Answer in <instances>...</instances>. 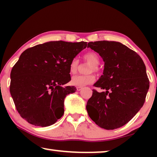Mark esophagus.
<instances>
[{"label":"esophagus","instance_id":"obj_1","mask_svg":"<svg viewBox=\"0 0 157 157\" xmlns=\"http://www.w3.org/2000/svg\"><path fill=\"white\" fill-rule=\"evenodd\" d=\"M82 89V87H79V86L77 87V91H81Z\"/></svg>","mask_w":157,"mask_h":157}]
</instances>
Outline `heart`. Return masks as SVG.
I'll return each mask as SVG.
<instances>
[{
    "label": "heart",
    "instance_id": "heart-1",
    "mask_svg": "<svg viewBox=\"0 0 157 157\" xmlns=\"http://www.w3.org/2000/svg\"><path fill=\"white\" fill-rule=\"evenodd\" d=\"M83 60L85 62L90 64V66L87 70V73H97L99 71L98 65L100 63V57L96 52L90 51L86 52L83 55ZM79 67V61L74 58L69 65V71L71 74H75L78 72ZM95 76L93 74H87V75H78L73 76L71 80V83L73 86L83 87L86 85L91 84L95 81Z\"/></svg>",
    "mask_w": 157,
    "mask_h": 157
}]
</instances>
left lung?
Listing matches in <instances>:
<instances>
[{
  "label": "left lung",
  "instance_id": "1",
  "mask_svg": "<svg viewBox=\"0 0 157 157\" xmlns=\"http://www.w3.org/2000/svg\"><path fill=\"white\" fill-rule=\"evenodd\" d=\"M87 48L105 62L103 75L94 85L86 104L90 118L105 129H115L132 119L144 104L150 86L144 62L137 53L120 42H89Z\"/></svg>",
  "mask_w": 157,
  "mask_h": 157
}]
</instances>
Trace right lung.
I'll use <instances>...</instances> for the list:
<instances>
[{
    "mask_svg": "<svg viewBox=\"0 0 157 157\" xmlns=\"http://www.w3.org/2000/svg\"><path fill=\"white\" fill-rule=\"evenodd\" d=\"M87 42L50 41L22 52L12 69L10 91L18 113L33 125L47 127L64 113L66 95L75 92L69 65Z\"/></svg>",
    "mask_w": 157,
    "mask_h": 157,
    "instance_id": "1",
    "label": "right lung"
}]
</instances>
